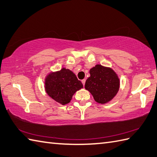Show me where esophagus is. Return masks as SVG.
Listing matches in <instances>:
<instances>
[{
    "label": "esophagus",
    "instance_id": "esophagus-1",
    "mask_svg": "<svg viewBox=\"0 0 157 157\" xmlns=\"http://www.w3.org/2000/svg\"><path fill=\"white\" fill-rule=\"evenodd\" d=\"M85 82H86V80H85V79H83V80H82V85H83V86H85Z\"/></svg>",
    "mask_w": 157,
    "mask_h": 157
}]
</instances>
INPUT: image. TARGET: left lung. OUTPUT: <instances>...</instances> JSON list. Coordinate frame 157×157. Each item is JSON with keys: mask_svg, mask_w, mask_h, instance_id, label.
<instances>
[{"mask_svg": "<svg viewBox=\"0 0 157 157\" xmlns=\"http://www.w3.org/2000/svg\"><path fill=\"white\" fill-rule=\"evenodd\" d=\"M85 88L91 93L96 102L107 103L116 95L120 89V79L113 69L101 64L90 69Z\"/></svg>", "mask_w": 157, "mask_h": 157, "instance_id": "left-lung-1", "label": "left lung"}]
</instances>
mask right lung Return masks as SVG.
I'll list each match as a JSON object with an SVG mask.
<instances>
[{
    "mask_svg": "<svg viewBox=\"0 0 157 157\" xmlns=\"http://www.w3.org/2000/svg\"><path fill=\"white\" fill-rule=\"evenodd\" d=\"M44 83L48 95L63 105L71 101L73 95L83 87L74 72L65 68L49 73Z\"/></svg>",
    "mask_w": 157,
    "mask_h": 157,
    "instance_id": "right-lung-1",
    "label": "right lung"
}]
</instances>
